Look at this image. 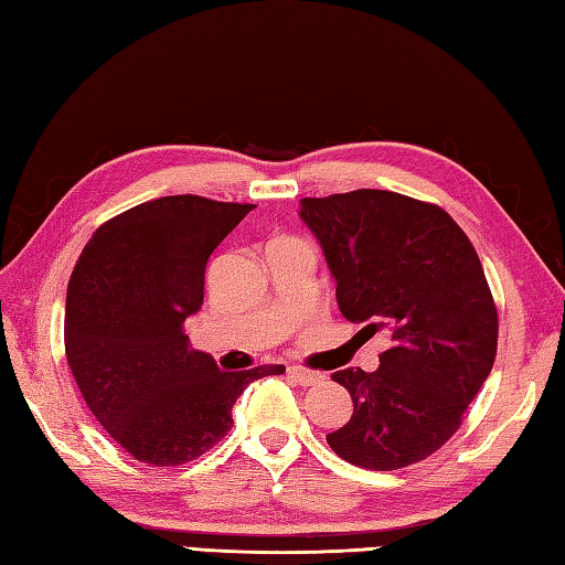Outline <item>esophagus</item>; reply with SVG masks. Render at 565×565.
Returning a JSON list of instances; mask_svg holds the SVG:
<instances>
[{"label": "esophagus", "mask_w": 565, "mask_h": 565, "mask_svg": "<svg viewBox=\"0 0 565 565\" xmlns=\"http://www.w3.org/2000/svg\"><path fill=\"white\" fill-rule=\"evenodd\" d=\"M287 374H290V377H292L295 382L302 384V386H311V384L321 382V374H319V372L307 370V367H302V365H290V367H287Z\"/></svg>", "instance_id": "obj_1"}]
</instances>
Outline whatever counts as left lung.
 <instances>
[{"label":"left lung","mask_w":565,"mask_h":565,"mask_svg":"<svg viewBox=\"0 0 565 565\" xmlns=\"http://www.w3.org/2000/svg\"><path fill=\"white\" fill-rule=\"evenodd\" d=\"M299 217L323 248L341 315L388 335L374 372H333L353 416L326 440L374 471L430 457L457 433L498 348V311L469 236L443 207L372 188L305 198Z\"/></svg>","instance_id":"8db88e82"}]
</instances>
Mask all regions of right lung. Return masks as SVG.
Instances as JSON below:
<instances>
[{
	"label": "right lung",
	"mask_w": 565,
	"mask_h": 565,
	"mask_svg": "<svg viewBox=\"0 0 565 565\" xmlns=\"http://www.w3.org/2000/svg\"><path fill=\"white\" fill-rule=\"evenodd\" d=\"M254 205L200 195L149 200L94 232L72 270L65 353L96 420L154 467L205 455L232 428L244 388L282 365L224 372L191 348L212 250Z\"/></svg>",
	"instance_id": "obj_1"
}]
</instances>
